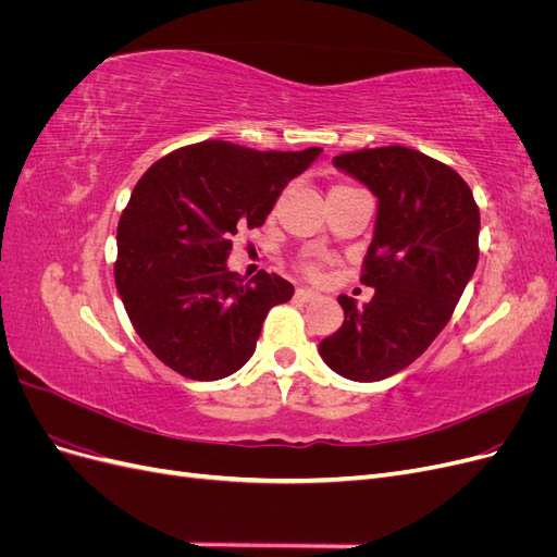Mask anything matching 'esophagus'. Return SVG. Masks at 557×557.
<instances>
[{"mask_svg": "<svg viewBox=\"0 0 557 557\" xmlns=\"http://www.w3.org/2000/svg\"><path fill=\"white\" fill-rule=\"evenodd\" d=\"M297 297L305 299V301H313V299L320 297V293H315V290H311V288H297Z\"/></svg>", "mask_w": 557, "mask_h": 557, "instance_id": "obj_1", "label": "esophagus"}]
</instances>
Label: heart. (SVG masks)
I'll list each match as a JSON object with an SVG mask.
<instances>
[{
    "mask_svg": "<svg viewBox=\"0 0 557 557\" xmlns=\"http://www.w3.org/2000/svg\"><path fill=\"white\" fill-rule=\"evenodd\" d=\"M309 272H313V267H309Z\"/></svg>",
    "mask_w": 557,
    "mask_h": 557,
    "instance_id": "obj_1",
    "label": "heart"
}]
</instances>
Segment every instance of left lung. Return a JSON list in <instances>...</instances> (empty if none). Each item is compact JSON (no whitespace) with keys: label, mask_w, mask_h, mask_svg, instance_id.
<instances>
[{"label":"left lung","mask_w":557,"mask_h":557,"mask_svg":"<svg viewBox=\"0 0 557 557\" xmlns=\"http://www.w3.org/2000/svg\"><path fill=\"white\" fill-rule=\"evenodd\" d=\"M336 170L376 197L362 283L374 297H339L344 325L320 342L325 364L372 383L409 367L436 339L479 262V207L450 166L404 146L336 156Z\"/></svg>","instance_id":"1"}]
</instances>
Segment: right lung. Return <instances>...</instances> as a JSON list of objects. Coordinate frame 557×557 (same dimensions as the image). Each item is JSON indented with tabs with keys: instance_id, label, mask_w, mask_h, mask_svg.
I'll return each instance as SVG.
<instances>
[{
	"instance_id": "obj_1",
	"label": "right lung",
	"mask_w": 557,
	"mask_h": 557,
	"mask_svg": "<svg viewBox=\"0 0 557 557\" xmlns=\"http://www.w3.org/2000/svg\"><path fill=\"white\" fill-rule=\"evenodd\" d=\"M320 153L201 141L164 156L134 185L117 223L115 288L141 342L181 376L239 372L269 309L293 297V283L276 274L244 283L230 272V237L264 225L281 190Z\"/></svg>"
}]
</instances>
